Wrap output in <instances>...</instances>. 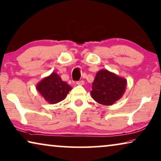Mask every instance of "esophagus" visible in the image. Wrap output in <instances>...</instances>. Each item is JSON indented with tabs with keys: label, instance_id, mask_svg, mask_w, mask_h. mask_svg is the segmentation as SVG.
<instances>
[{
	"label": "esophagus",
	"instance_id": "34e87169",
	"mask_svg": "<svg viewBox=\"0 0 161 161\" xmlns=\"http://www.w3.org/2000/svg\"><path fill=\"white\" fill-rule=\"evenodd\" d=\"M84 84H85V81H84L83 80H80V81H76V85H83Z\"/></svg>",
	"mask_w": 161,
	"mask_h": 161
}]
</instances>
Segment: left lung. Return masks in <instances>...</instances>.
Returning <instances> with one entry per match:
<instances>
[{"label": "left lung", "instance_id": "obj_1", "mask_svg": "<svg viewBox=\"0 0 161 161\" xmlns=\"http://www.w3.org/2000/svg\"><path fill=\"white\" fill-rule=\"evenodd\" d=\"M126 84L125 78L107 69H101L96 74L90 94L98 103L112 105L124 95Z\"/></svg>", "mask_w": 161, "mask_h": 161}]
</instances>
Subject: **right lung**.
I'll list each match as a JSON object with an SVG mask.
<instances>
[{
	"instance_id": "obj_1",
	"label": "right lung",
	"mask_w": 161,
	"mask_h": 161,
	"mask_svg": "<svg viewBox=\"0 0 161 161\" xmlns=\"http://www.w3.org/2000/svg\"><path fill=\"white\" fill-rule=\"evenodd\" d=\"M36 89L45 101L56 104L65 99L72 87L57 73L52 72L37 84Z\"/></svg>"
}]
</instances>
